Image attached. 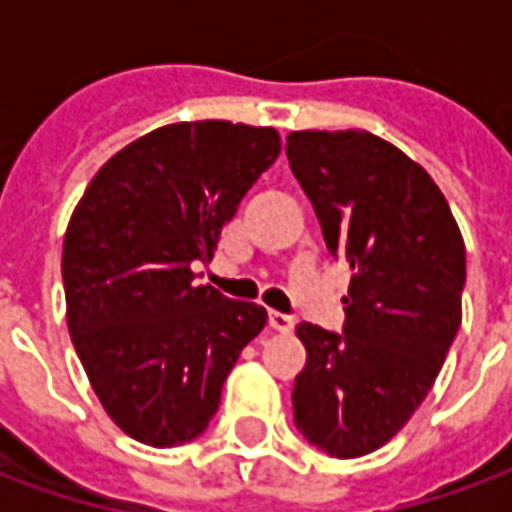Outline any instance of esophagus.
Returning a JSON list of instances; mask_svg holds the SVG:
<instances>
[{
    "label": "esophagus",
    "mask_w": 512,
    "mask_h": 512,
    "mask_svg": "<svg viewBox=\"0 0 512 512\" xmlns=\"http://www.w3.org/2000/svg\"><path fill=\"white\" fill-rule=\"evenodd\" d=\"M268 323H271V329H277V332H293V326H296L293 315H285V312L277 310L268 312Z\"/></svg>",
    "instance_id": "esophagus-1"
}]
</instances>
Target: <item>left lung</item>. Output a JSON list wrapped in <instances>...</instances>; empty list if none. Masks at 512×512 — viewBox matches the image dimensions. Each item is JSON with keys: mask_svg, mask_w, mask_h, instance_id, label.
Segmentation results:
<instances>
[{"mask_svg": "<svg viewBox=\"0 0 512 512\" xmlns=\"http://www.w3.org/2000/svg\"><path fill=\"white\" fill-rule=\"evenodd\" d=\"M290 169L323 241L354 268L343 334L299 323L301 436L334 458L384 447L439 376L461 326L466 246L439 186L367 131H293Z\"/></svg>", "mask_w": 512, "mask_h": 512, "instance_id": "8db88e82", "label": "left lung"}]
</instances>
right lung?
<instances>
[{
    "instance_id": "1",
    "label": "right lung",
    "mask_w": 512,
    "mask_h": 512,
    "mask_svg": "<svg viewBox=\"0 0 512 512\" xmlns=\"http://www.w3.org/2000/svg\"><path fill=\"white\" fill-rule=\"evenodd\" d=\"M274 128L172 123L98 169L65 233L68 332L95 395L150 447L197 439L268 315L197 285L238 202L279 156Z\"/></svg>"
}]
</instances>
